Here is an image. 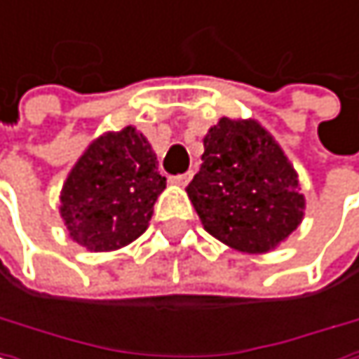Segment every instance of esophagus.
I'll return each instance as SVG.
<instances>
[{
  "mask_svg": "<svg viewBox=\"0 0 359 359\" xmlns=\"http://www.w3.org/2000/svg\"><path fill=\"white\" fill-rule=\"evenodd\" d=\"M192 180V173L188 171V173H180V175H173L171 177V184H175V186H186L188 182Z\"/></svg>",
  "mask_w": 359,
  "mask_h": 359,
  "instance_id": "obj_1",
  "label": "esophagus"
}]
</instances>
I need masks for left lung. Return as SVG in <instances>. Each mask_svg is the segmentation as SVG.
Instances as JSON below:
<instances>
[{
	"instance_id": "1",
	"label": "left lung",
	"mask_w": 359,
	"mask_h": 359,
	"mask_svg": "<svg viewBox=\"0 0 359 359\" xmlns=\"http://www.w3.org/2000/svg\"><path fill=\"white\" fill-rule=\"evenodd\" d=\"M203 147L186 192L210 236L248 255L287 240L304 218V194L274 137L255 119L222 117Z\"/></svg>"
}]
</instances>
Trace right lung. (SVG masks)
<instances>
[{"label":"right lung","instance_id":"1","mask_svg":"<svg viewBox=\"0 0 359 359\" xmlns=\"http://www.w3.org/2000/svg\"><path fill=\"white\" fill-rule=\"evenodd\" d=\"M147 139L126 126L89 145L62 188L60 214L70 238L87 250H117L147 229L167 180Z\"/></svg>","mask_w":359,"mask_h":359}]
</instances>
